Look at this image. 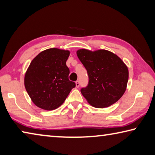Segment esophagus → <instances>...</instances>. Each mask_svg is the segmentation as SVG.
Instances as JSON below:
<instances>
[{
  "label": "esophagus",
  "mask_w": 155,
  "mask_h": 155,
  "mask_svg": "<svg viewBox=\"0 0 155 155\" xmlns=\"http://www.w3.org/2000/svg\"><path fill=\"white\" fill-rule=\"evenodd\" d=\"M76 87H78L80 86V83H79V81H76Z\"/></svg>",
  "instance_id": "obj_1"
}]
</instances>
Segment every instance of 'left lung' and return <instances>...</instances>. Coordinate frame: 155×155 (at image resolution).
<instances>
[{"label":"left lung","mask_w":155,"mask_h":155,"mask_svg":"<svg viewBox=\"0 0 155 155\" xmlns=\"http://www.w3.org/2000/svg\"><path fill=\"white\" fill-rule=\"evenodd\" d=\"M77 56L87 70L89 83L81 92L91 106L104 108L116 103L124 94L128 70L122 60L107 50L79 49Z\"/></svg>","instance_id":"left-lung-1"}]
</instances>
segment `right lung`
<instances>
[{
	"label": "right lung",
	"instance_id": "right-lung-1",
	"mask_svg": "<svg viewBox=\"0 0 155 155\" xmlns=\"http://www.w3.org/2000/svg\"><path fill=\"white\" fill-rule=\"evenodd\" d=\"M70 53L65 50L49 48L31 62L25 73V86L37 107L48 111L58 108L75 87V83L68 78L66 61Z\"/></svg>",
	"mask_w": 155,
	"mask_h": 155
}]
</instances>
